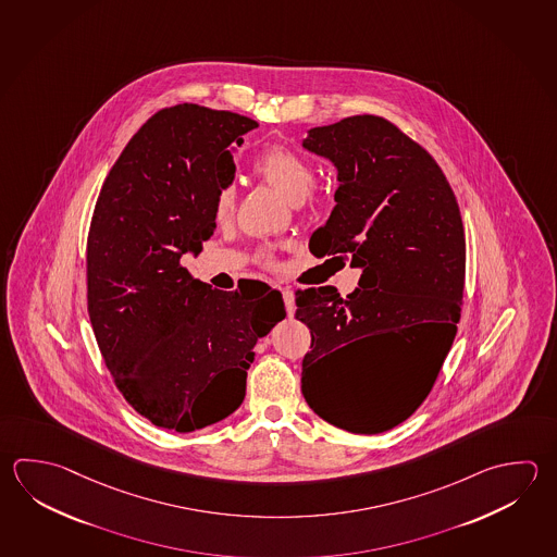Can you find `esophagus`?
<instances>
[{"label": "esophagus", "instance_id": "1", "mask_svg": "<svg viewBox=\"0 0 557 557\" xmlns=\"http://www.w3.org/2000/svg\"><path fill=\"white\" fill-rule=\"evenodd\" d=\"M282 295H284L285 311H287V315H289V317L294 315V313H295L294 292H292V289H287V287H282Z\"/></svg>", "mask_w": 557, "mask_h": 557}]
</instances>
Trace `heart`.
<instances>
[{
    "instance_id": "1",
    "label": "heart",
    "mask_w": 557,
    "mask_h": 557,
    "mask_svg": "<svg viewBox=\"0 0 557 557\" xmlns=\"http://www.w3.org/2000/svg\"><path fill=\"white\" fill-rule=\"evenodd\" d=\"M253 173L262 177L270 187L282 193L289 202L317 200L319 189L313 185L315 171L307 159L301 158L292 147L284 144H270L263 147L252 163ZM236 205V190L231 183L216 185L212 197V212L216 221H228ZM263 263H272L270 253L263 252Z\"/></svg>"
}]
</instances>
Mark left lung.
<instances>
[{"instance_id":"8db88e82","label":"left lung","mask_w":557,"mask_h":557,"mask_svg":"<svg viewBox=\"0 0 557 557\" xmlns=\"http://www.w3.org/2000/svg\"><path fill=\"white\" fill-rule=\"evenodd\" d=\"M304 147L338 169L336 207L309 248L317 258H352L362 275L345 299L335 287L295 292V317L311 331L301 389L323 420L374 435L420 408L457 335L467 258L461 210L437 161L386 117L313 127ZM384 334L409 338L411 367L382 387H360L351 348Z\"/></svg>"}]
</instances>
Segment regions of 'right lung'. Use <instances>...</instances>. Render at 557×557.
<instances>
[{
  "mask_svg": "<svg viewBox=\"0 0 557 557\" xmlns=\"http://www.w3.org/2000/svg\"><path fill=\"white\" fill-rule=\"evenodd\" d=\"M252 117L199 104L159 110L127 141L96 200L86 240V301L116 388L163 430L224 420L246 396L258 338L285 317L268 289L248 299L181 263L216 228L212 197L231 183V144Z\"/></svg>",
  "mask_w": 557,
  "mask_h": 557,
  "instance_id": "add662e5",
  "label": "right lung"
}]
</instances>
